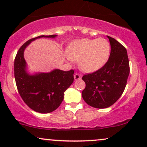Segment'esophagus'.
Returning <instances> with one entry per match:
<instances>
[{
    "label": "esophagus",
    "instance_id": "1",
    "mask_svg": "<svg viewBox=\"0 0 147 147\" xmlns=\"http://www.w3.org/2000/svg\"><path fill=\"white\" fill-rule=\"evenodd\" d=\"M82 78V76H81V74H75V75H74V79L76 80H80Z\"/></svg>",
    "mask_w": 147,
    "mask_h": 147
}]
</instances>
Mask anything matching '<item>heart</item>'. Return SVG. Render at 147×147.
Wrapping results in <instances>:
<instances>
[{
    "mask_svg": "<svg viewBox=\"0 0 147 147\" xmlns=\"http://www.w3.org/2000/svg\"><path fill=\"white\" fill-rule=\"evenodd\" d=\"M110 44L104 38L82 39L70 44L67 50L69 60L78 61L80 68L86 72H93L102 67L108 61Z\"/></svg>",
    "mask_w": 147,
    "mask_h": 147,
    "instance_id": "1",
    "label": "heart"
}]
</instances>
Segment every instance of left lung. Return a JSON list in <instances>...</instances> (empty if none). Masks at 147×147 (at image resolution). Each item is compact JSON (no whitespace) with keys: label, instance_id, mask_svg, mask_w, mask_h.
Segmentation results:
<instances>
[{"label":"left lung","instance_id":"left-lung-1","mask_svg":"<svg viewBox=\"0 0 147 147\" xmlns=\"http://www.w3.org/2000/svg\"><path fill=\"white\" fill-rule=\"evenodd\" d=\"M109 39L111 51L108 61L93 73L83 76L86 87L82 98L96 108H108L123 93L129 74V64L125 47L114 38Z\"/></svg>","mask_w":147,"mask_h":147}]
</instances>
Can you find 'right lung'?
<instances>
[{"label":"right lung","mask_w":147,"mask_h":147,"mask_svg":"<svg viewBox=\"0 0 147 147\" xmlns=\"http://www.w3.org/2000/svg\"><path fill=\"white\" fill-rule=\"evenodd\" d=\"M57 36L41 35L27 41L19 49L14 61V76L18 92L25 104L39 113H50L59 108L64 98L65 91L74 82V71L54 69L49 73L30 75L26 70L24 51L36 39Z\"/></svg>","instance_id":"1"}]
</instances>
